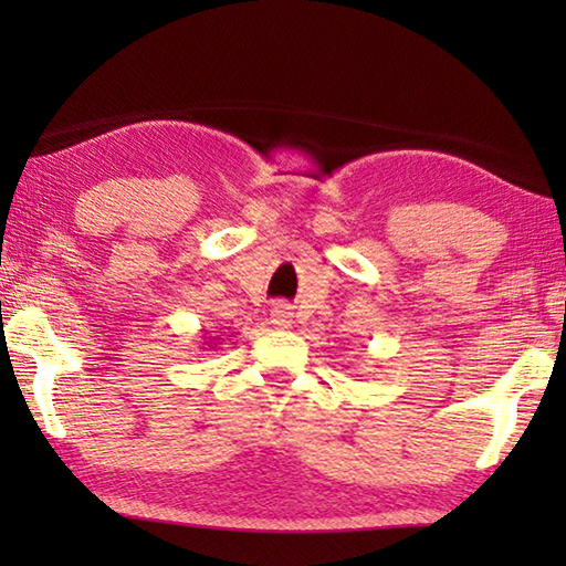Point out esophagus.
Segmentation results:
<instances>
[{"label":"esophagus","mask_w":566,"mask_h":566,"mask_svg":"<svg viewBox=\"0 0 566 566\" xmlns=\"http://www.w3.org/2000/svg\"><path fill=\"white\" fill-rule=\"evenodd\" d=\"M292 318H294V314L290 311V306L286 304H276L274 308H272V326L274 328H282V331H286L292 326Z\"/></svg>","instance_id":"obj_1"}]
</instances>
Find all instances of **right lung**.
Wrapping results in <instances>:
<instances>
[{
    "mask_svg": "<svg viewBox=\"0 0 566 566\" xmlns=\"http://www.w3.org/2000/svg\"><path fill=\"white\" fill-rule=\"evenodd\" d=\"M209 342L212 343L211 346L208 345ZM213 343H219V338H211V340H207V343H203V345H207V347H213Z\"/></svg>",
    "mask_w": 566,
    "mask_h": 566,
    "instance_id": "1",
    "label": "right lung"
}]
</instances>
